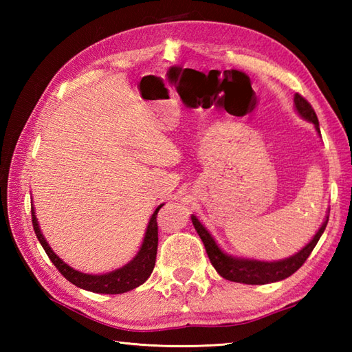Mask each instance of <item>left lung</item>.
I'll return each mask as SVG.
<instances>
[{
  "instance_id": "1",
  "label": "left lung",
  "mask_w": 352,
  "mask_h": 352,
  "mask_svg": "<svg viewBox=\"0 0 352 352\" xmlns=\"http://www.w3.org/2000/svg\"><path fill=\"white\" fill-rule=\"evenodd\" d=\"M295 110L298 111L305 121L311 122L315 125L318 134H320L319 130V121L315 113V110L309 104V101L302 98L300 94H295ZM330 213V212H328ZM193 227H195L198 236L203 241L207 256L210 258V263L216 269L221 276L226 280L236 281V283H243V284H267V283H275L287 278L292 274H295L298 269H300L304 261L309 258L313 248H315L316 243L319 242L320 236H322L324 230L328 223V214L325 216V221L322 226L318 230V233L313 236L311 241L304 246L302 250L298 251L294 256L287 258L276 260V261H265V260H256V258H243V257H236L231 256V254L223 252L219 245L216 243L213 236L208 233L207 228L198 221L197 216H190Z\"/></svg>"
}]
</instances>
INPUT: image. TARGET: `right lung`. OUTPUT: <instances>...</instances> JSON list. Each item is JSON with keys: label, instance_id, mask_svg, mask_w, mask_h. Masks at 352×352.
<instances>
[{"label": "right lung", "instance_id": "right-lung-1", "mask_svg": "<svg viewBox=\"0 0 352 352\" xmlns=\"http://www.w3.org/2000/svg\"><path fill=\"white\" fill-rule=\"evenodd\" d=\"M163 206L164 204H160L157 207L154 213L151 214V218H149L144 242H142L140 250L136 256L133 257V260H130L129 263L124 265L122 267L115 269V271L96 275L80 272L77 269L71 267L51 250V246L45 241V237L39 228V222H37V218L34 214V207H32V219L34 233L37 239H39L41 245L43 246L45 252H47L50 260L54 263V266L58 269V272H60L66 280L76 284L80 289L95 292V294L118 295L139 287L140 284H144L149 278V275H151L155 265L157 245H159V234H157V230H159L157 228V213H159Z\"/></svg>", "mask_w": 352, "mask_h": 352}]
</instances>
